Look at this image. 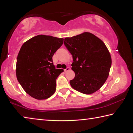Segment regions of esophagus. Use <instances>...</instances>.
Here are the masks:
<instances>
[{"label":"esophagus","instance_id":"esophagus-1","mask_svg":"<svg viewBox=\"0 0 133 133\" xmlns=\"http://www.w3.org/2000/svg\"><path fill=\"white\" fill-rule=\"evenodd\" d=\"M69 70H70V68H69V67H67L66 69H64V71H69Z\"/></svg>","mask_w":133,"mask_h":133}]
</instances>
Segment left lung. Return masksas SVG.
<instances>
[{
	"mask_svg": "<svg viewBox=\"0 0 133 133\" xmlns=\"http://www.w3.org/2000/svg\"><path fill=\"white\" fill-rule=\"evenodd\" d=\"M64 44L73 60L71 69L75 77L70 81L71 86L85 94L97 91L106 81L111 66L105 44L92 33L84 32L65 38Z\"/></svg>",
	"mask_w": 133,
	"mask_h": 133,
	"instance_id": "1",
	"label": "left lung"
}]
</instances>
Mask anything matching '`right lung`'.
Instances as JSON below:
<instances>
[{"mask_svg": "<svg viewBox=\"0 0 133 133\" xmlns=\"http://www.w3.org/2000/svg\"><path fill=\"white\" fill-rule=\"evenodd\" d=\"M63 38L38 35L22 45L17 57L16 77L24 90L37 100L50 97L63 69H56L53 56L63 43Z\"/></svg>", "mask_w": 133, "mask_h": 133, "instance_id": "obj_1", "label": "right lung"}]
</instances>
